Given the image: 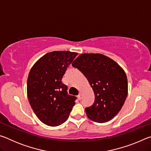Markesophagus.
I'll return each mask as SVG.
<instances>
[{
    "mask_svg": "<svg viewBox=\"0 0 151 151\" xmlns=\"http://www.w3.org/2000/svg\"><path fill=\"white\" fill-rule=\"evenodd\" d=\"M78 98L79 100H81V99H83V94H82L81 93H79V94L78 95Z\"/></svg>",
    "mask_w": 151,
    "mask_h": 151,
    "instance_id": "obj_1",
    "label": "esophagus"
}]
</instances>
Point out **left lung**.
<instances>
[{
	"label": "left lung",
	"instance_id": "obj_1",
	"mask_svg": "<svg viewBox=\"0 0 151 151\" xmlns=\"http://www.w3.org/2000/svg\"><path fill=\"white\" fill-rule=\"evenodd\" d=\"M87 78L94 93L93 105L85 108L92 121L105 122L121 111L128 93L127 75L113 60L101 54H82L72 63Z\"/></svg>",
	"mask_w": 151,
	"mask_h": 151
}]
</instances>
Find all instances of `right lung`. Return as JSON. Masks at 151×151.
I'll list each match as a JSON object with an SVG mask.
<instances>
[{"instance_id": "right-lung-1", "label": "right lung", "mask_w": 151, "mask_h": 151, "mask_svg": "<svg viewBox=\"0 0 151 151\" xmlns=\"http://www.w3.org/2000/svg\"><path fill=\"white\" fill-rule=\"evenodd\" d=\"M77 55L70 51H53L45 55L30 70L27 95L36 115L43 123L58 126L68 119L76 97L69 95L62 78Z\"/></svg>"}]
</instances>
